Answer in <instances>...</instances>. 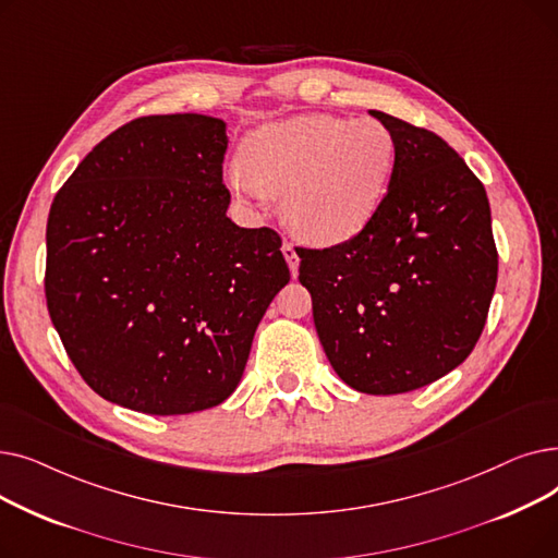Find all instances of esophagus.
Listing matches in <instances>:
<instances>
[{"instance_id":"34e87169","label":"esophagus","mask_w":558,"mask_h":558,"mask_svg":"<svg viewBox=\"0 0 558 558\" xmlns=\"http://www.w3.org/2000/svg\"><path fill=\"white\" fill-rule=\"evenodd\" d=\"M282 255H284V259H287V264H289V271H291V276H299V253H296V248H294V244H289V242H284L282 244Z\"/></svg>"}]
</instances>
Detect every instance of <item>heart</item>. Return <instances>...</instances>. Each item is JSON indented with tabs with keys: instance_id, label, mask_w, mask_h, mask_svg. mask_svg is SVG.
<instances>
[{
	"instance_id": "obj_1",
	"label": "heart",
	"mask_w": 558,
	"mask_h": 558,
	"mask_svg": "<svg viewBox=\"0 0 558 558\" xmlns=\"http://www.w3.org/2000/svg\"><path fill=\"white\" fill-rule=\"evenodd\" d=\"M226 175L242 203L280 198V217L312 246L345 244L375 219L396 171L393 131L375 120L301 114L255 129Z\"/></svg>"
}]
</instances>
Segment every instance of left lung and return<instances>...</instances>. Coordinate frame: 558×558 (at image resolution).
Returning <instances> with one entry per match:
<instances>
[{"label":"left lung","mask_w":558,"mask_h":558,"mask_svg":"<svg viewBox=\"0 0 558 558\" xmlns=\"http://www.w3.org/2000/svg\"><path fill=\"white\" fill-rule=\"evenodd\" d=\"M398 142L375 219L345 244L299 253L335 373L371 396L421 389L457 368L484 330L497 251L484 185L452 146L368 110Z\"/></svg>","instance_id":"1"}]
</instances>
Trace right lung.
<instances>
[{"label":"right lung","mask_w":558,"mask_h":558,"mask_svg":"<svg viewBox=\"0 0 558 558\" xmlns=\"http://www.w3.org/2000/svg\"><path fill=\"white\" fill-rule=\"evenodd\" d=\"M226 149L217 117H140L101 140L51 203L49 316L108 402L151 416L221 404L289 282L278 232L226 215Z\"/></svg>","instance_id":"1"}]
</instances>
